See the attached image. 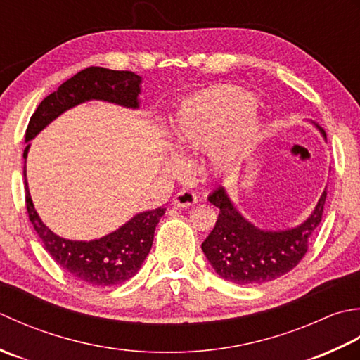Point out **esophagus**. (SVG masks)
Listing matches in <instances>:
<instances>
[{
  "label": "esophagus",
  "instance_id": "34e87169",
  "mask_svg": "<svg viewBox=\"0 0 360 360\" xmlns=\"http://www.w3.org/2000/svg\"><path fill=\"white\" fill-rule=\"evenodd\" d=\"M172 202L175 207L186 208V207H191V205L197 203V195L194 193H191V191H188V189H183V191H179V193L174 195Z\"/></svg>",
  "mask_w": 360,
  "mask_h": 360
}]
</instances>
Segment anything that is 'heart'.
I'll return each mask as SVG.
<instances>
[{"instance_id":"heart-1","label":"heart","mask_w":360,"mask_h":360,"mask_svg":"<svg viewBox=\"0 0 360 360\" xmlns=\"http://www.w3.org/2000/svg\"><path fill=\"white\" fill-rule=\"evenodd\" d=\"M255 102L236 88H214L191 98L172 120V139L181 150L207 149L211 165L226 169L258 131Z\"/></svg>"}]
</instances>
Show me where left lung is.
<instances>
[{
	"label": "left lung",
	"instance_id": "obj_1",
	"mask_svg": "<svg viewBox=\"0 0 360 360\" xmlns=\"http://www.w3.org/2000/svg\"><path fill=\"white\" fill-rule=\"evenodd\" d=\"M315 126L326 138L325 130L319 124ZM208 200L221 211L214 229L203 240L202 250L224 280L248 285L276 280L297 267L307 252L314 230L321 222L326 191L306 222L284 231L261 230L248 222L234 208L222 186L212 191Z\"/></svg>",
	"mask_w": 360,
	"mask_h": 360
}]
</instances>
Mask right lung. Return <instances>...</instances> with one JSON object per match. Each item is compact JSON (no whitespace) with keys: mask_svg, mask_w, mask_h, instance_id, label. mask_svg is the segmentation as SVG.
<instances>
[{"mask_svg":"<svg viewBox=\"0 0 360 360\" xmlns=\"http://www.w3.org/2000/svg\"><path fill=\"white\" fill-rule=\"evenodd\" d=\"M141 77L131 71H115L90 67L79 71L40 102L26 129V143L62 115L65 110L80 102L101 99L124 107L138 108V94L141 93ZM29 144L23 152L25 191L29 221L39 234L45 250L65 272L91 285H116L135 276L149 255L153 233L166 208L139 212L121 229L94 240H70L57 236L41 222L29 194L26 181V157Z\"/></svg>","mask_w":360,"mask_h":360,"instance_id":"obj_1","label":"right lung"}]
</instances>
